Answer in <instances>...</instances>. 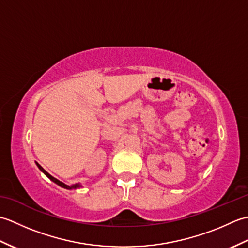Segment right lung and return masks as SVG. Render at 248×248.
I'll list each match as a JSON object with an SVG mask.
<instances>
[{
    "instance_id": "obj_1",
    "label": "right lung",
    "mask_w": 248,
    "mask_h": 248,
    "mask_svg": "<svg viewBox=\"0 0 248 248\" xmlns=\"http://www.w3.org/2000/svg\"><path fill=\"white\" fill-rule=\"evenodd\" d=\"M37 166H38L39 167V170H41V171H43L44 173H45V175L46 176V177H48L49 179H51V180L52 181H53V182H55L56 184H59V186H62V187H64V188H67V189H71V188H77V187H78V186H78V184H73V186H67V184H65V183H62V182H61L60 180H57V179L56 178H54V177H52L51 175H50V173L49 172H46L45 170H44V168L43 167H41L39 164H38V163H37Z\"/></svg>"
}]
</instances>
